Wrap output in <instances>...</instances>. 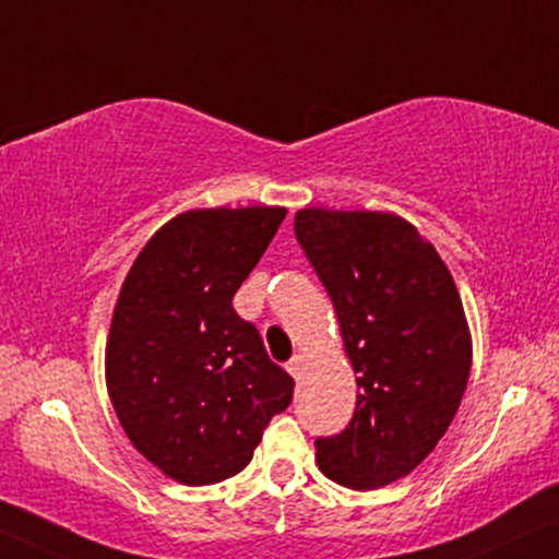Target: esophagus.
<instances>
[{"mask_svg":"<svg viewBox=\"0 0 559 559\" xmlns=\"http://www.w3.org/2000/svg\"><path fill=\"white\" fill-rule=\"evenodd\" d=\"M286 369H288V373H292L294 379H301L304 369H307V356H304V353H296L292 361L286 364Z\"/></svg>","mask_w":559,"mask_h":559,"instance_id":"esophagus-1","label":"esophagus"}]
</instances>
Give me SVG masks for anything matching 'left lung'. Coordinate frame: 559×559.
Returning <instances> with one entry per match:
<instances>
[{
	"label": "left lung",
	"mask_w": 559,
	"mask_h": 559,
	"mask_svg": "<svg viewBox=\"0 0 559 559\" xmlns=\"http://www.w3.org/2000/svg\"><path fill=\"white\" fill-rule=\"evenodd\" d=\"M294 231L358 373L356 413L337 436L317 438V464L350 490L390 485L436 449L467 390L472 341L456 284L402 216L301 209Z\"/></svg>",
	"instance_id": "obj_1"
}]
</instances>
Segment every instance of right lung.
I'll return each instance as SVG.
<instances>
[{
	"label": "right lung",
	"mask_w": 559,
	"mask_h": 559,
	"mask_svg": "<svg viewBox=\"0 0 559 559\" xmlns=\"http://www.w3.org/2000/svg\"><path fill=\"white\" fill-rule=\"evenodd\" d=\"M286 209H195L133 260L112 312L105 381L139 454L182 485L222 483L250 464L294 379L267 358L231 299Z\"/></svg>",
	"instance_id": "add662e5"
}]
</instances>
